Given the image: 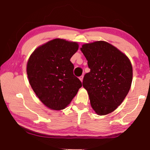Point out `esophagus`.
<instances>
[{
  "label": "esophagus",
  "instance_id": "obj_1",
  "mask_svg": "<svg viewBox=\"0 0 150 150\" xmlns=\"http://www.w3.org/2000/svg\"><path fill=\"white\" fill-rule=\"evenodd\" d=\"M79 79L81 80V82H83V76H81V77H79Z\"/></svg>",
  "mask_w": 150,
  "mask_h": 150
}]
</instances>
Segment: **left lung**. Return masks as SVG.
<instances>
[{
	"instance_id": "obj_1",
	"label": "left lung",
	"mask_w": 150,
	"mask_h": 150,
	"mask_svg": "<svg viewBox=\"0 0 150 150\" xmlns=\"http://www.w3.org/2000/svg\"><path fill=\"white\" fill-rule=\"evenodd\" d=\"M90 70L83 86L91 106L98 115L112 112L128 95L132 81V67L128 57L104 41L83 45L81 48Z\"/></svg>"
}]
</instances>
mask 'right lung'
<instances>
[{
	"label": "right lung",
	"mask_w": 150,
	"mask_h": 150,
	"mask_svg": "<svg viewBox=\"0 0 150 150\" xmlns=\"http://www.w3.org/2000/svg\"><path fill=\"white\" fill-rule=\"evenodd\" d=\"M76 42L54 39L30 55L27 63L29 83L40 100L53 110L65 108L82 83L73 74L70 59L78 50Z\"/></svg>",
	"instance_id": "right-lung-1"
}]
</instances>
